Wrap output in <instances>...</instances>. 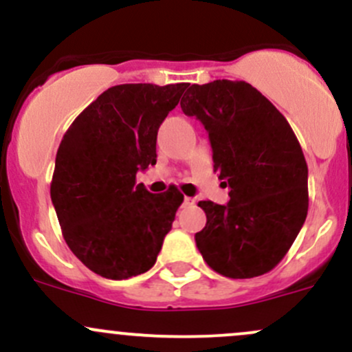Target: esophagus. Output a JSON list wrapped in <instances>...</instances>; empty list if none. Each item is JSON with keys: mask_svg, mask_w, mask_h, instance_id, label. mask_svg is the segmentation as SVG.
Returning <instances> with one entry per match:
<instances>
[{"mask_svg": "<svg viewBox=\"0 0 352 352\" xmlns=\"http://www.w3.org/2000/svg\"><path fill=\"white\" fill-rule=\"evenodd\" d=\"M195 204V199H192V197H185L184 199V206H194Z\"/></svg>", "mask_w": 352, "mask_h": 352, "instance_id": "34e87169", "label": "esophagus"}]
</instances>
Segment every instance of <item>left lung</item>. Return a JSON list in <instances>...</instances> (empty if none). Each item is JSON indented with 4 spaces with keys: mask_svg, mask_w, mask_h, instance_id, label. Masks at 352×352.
I'll list each match as a JSON object with an SVG mask.
<instances>
[{
    "mask_svg": "<svg viewBox=\"0 0 352 352\" xmlns=\"http://www.w3.org/2000/svg\"><path fill=\"white\" fill-rule=\"evenodd\" d=\"M180 102L208 132L229 204L200 200L207 223L195 234L208 267L250 279L283 261L307 217V164L284 115L252 85H192Z\"/></svg>",
    "mask_w": 352,
    "mask_h": 352,
    "instance_id": "left-lung-1",
    "label": "left lung"
}]
</instances>
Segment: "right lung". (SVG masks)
<instances>
[{
  "label": "right lung",
  "instance_id": "obj_1",
  "mask_svg": "<svg viewBox=\"0 0 352 352\" xmlns=\"http://www.w3.org/2000/svg\"><path fill=\"white\" fill-rule=\"evenodd\" d=\"M188 83H125L91 102L56 152L52 202L72 252L98 276L122 280L155 264L175 212L177 187L150 194L137 172L157 164V132Z\"/></svg>",
  "mask_w": 352,
  "mask_h": 352
}]
</instances>
